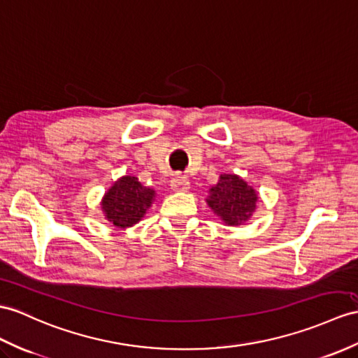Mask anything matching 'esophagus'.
Segmentation results:
<instances>
[{"instance_id":"34e87169","label":"esophagus","mask_w":358,"mask_h":358,"mask_svg":"<svg viewBox=\"0 0 358 358\" xmlns=\"http://www.w3.org/2000/svg\"><path fill=\"white\" fill-rule=\"evenodd\" d=\"M171 188L174 191H187L189 189V180L187 176H176L171 179Z\"/></svg>"}]
</instances>
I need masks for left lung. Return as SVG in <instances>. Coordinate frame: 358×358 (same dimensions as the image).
I'll return each instance as SVG.
<instances>
[{
    "instance_id": "1",
    "label": "left lung",
    "mask_w": 358,
    "mask_h": 358,
    "mask_svg": "<svg viewBox=\"0 0 358 358\" xmlns=\"http://www.w3.org/2000/svg\"><path fill=\"white\" fill-rule=\"evenodd\" d=\"M257 193L235 174H222L220 180L209 189L208 205L220 219L231 226L250 219L257 206Z\"/></svg>"
}]
</instances>
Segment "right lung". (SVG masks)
Listing matches in <instances>:
<instances>
[{
  "mask_svg": "<svg viewBox=\"0 0 358 358\" xmlns=\"http://www.w3.org/2000/svg\"><path fill=\"white\" fill-rule=\"evenodd\" d=\"M155 197L152 188L144 187L135 176H124L110 187L103 197L101 208L106 219L117 228H129L143 219Z\"/></svg>",
  "mask_w": 358,
  "mask_h": 358,
  "instance_id": "add662e5",
  "label": "right lung"
}]
</instances>
